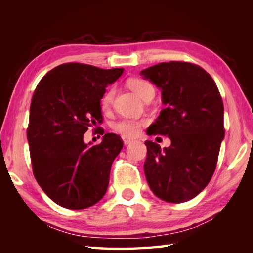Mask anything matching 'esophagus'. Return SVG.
Instances as JSON below:
<instances>
[{
	"label": "esophagus",
	"instance_id": "esophagus-1",
	"mask_svg": "<svg viewBox=\"0 0 253 253\" xmlns=\"http://www.w3.org/2000/svg\"><path fill=\"white\" fill-rule=\"evenodd\" d=\"M123 142H124V144H125V145H129V144H131L132 142H134V139L128 138V137H123Z\"/></svg>",
	"mask_w": 253,
	"mask_h": 253
}]
</instances>
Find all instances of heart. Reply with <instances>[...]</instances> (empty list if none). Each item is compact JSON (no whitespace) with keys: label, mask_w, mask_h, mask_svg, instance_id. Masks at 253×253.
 I'll return each instance as SVG.
<instances>
[{"label":"heart","mask_w":253,"mask_h":253,"mask_svg":"<svg viewBox=\"0 0 253 253\" xmlns=\"http://www.w3.org/2000/svg\"><path fill=\"white\" fill-rule=\"evenodd\" d=\"M128 85L134 91L137 96L142 98L144 100L145 98L149 95H154V87L149 81L142 79V78H132L128 80ZM115 90L113 88L108 89L101 98V107L102 109L109 108L114 99ZM143 122L134 121V119H121L116 123H114L111 127L113 129L118 132V134L123 135L124 137H134L138 134L140 130V127L143 125Z\"/></svg>","instance_id":"b5f03b06"}]
</instances>
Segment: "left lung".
Here are the masks:
<instances>
[{
    "label": "left lung",
    "instance_id": "obj_1",
    "mask_svg": "<svg viewBox=\"0 0 253 253\" xmlns=\"http://www.w3.org/2000/svg\"><path fill=\"white\" fill-rule=\"evenodd\" d=\"M162 90L166 108L147 129L170 146L146 140L144 172L154 194L170 203L195 198L212 178L224 138L222 98L203 68L190 62H162L140 71Z\"/></svg>",
    "mask_w": 253,
    "mask_h": 253
}]
</instances>
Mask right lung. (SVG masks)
<instances>
[{
    "instance_id": "obj_1",
    "label": "right lung",
    "mask_w": 253,
    "mask_h": 253,
    "mask_svg": "<svg viewBox=\"0 0 253 253\" xmlns=\"http://www.w3.org/2000/svg\"><path fill=\"white\" fill-rule=\"evenodd\" d=\"M123 71L63 63L34 90L27 131L32 169L44 193L60 207L89 208L106 193L123 140L107 132L93 146L84 142V134L102 122L101 98Z\"/></svg>"
}]
</instances>
